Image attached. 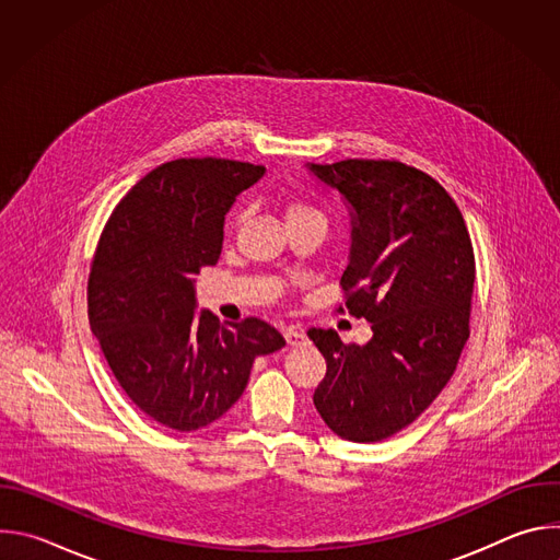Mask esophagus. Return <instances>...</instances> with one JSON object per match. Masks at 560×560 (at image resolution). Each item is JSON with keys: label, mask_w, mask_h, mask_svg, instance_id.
I'll use <instances>...</instances> for the list:
<instances>
[{"label": "esophagus", "mask_w": 560, "mask_h": 560, "mask_svg": "<svg viewBox=\"0 0 560 560\" xmlns=\"http://www.w3.org/2000/svg\"><path fill=\"white\" fill-rule=\"evenodd\" d=\"M283 337H285V341H288L290 348H299V346H305V343H307L305 332H303L301 328H294V326L285 328V330H283Z\"/></svg>", "instance_id": "1"}]
</instances>
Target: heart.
Listing matches in <instances>:
<instances>
[{
    "label": "heart",
    "mask_w": 560,
    "mask_h": 560,
    "mask_svg": "<svg viewBox=\"0 0 560 560\" xmlns=\"http://www.w3.org/2000/svg\"><path fill=\"white\" fill-rule=\"evenodd\" d=\"M296 212H312V210H307V208H305V206H292V208H290V212H288V214H296Z\"/></svg>",
    "instance_id": "1"
}]
</instances>
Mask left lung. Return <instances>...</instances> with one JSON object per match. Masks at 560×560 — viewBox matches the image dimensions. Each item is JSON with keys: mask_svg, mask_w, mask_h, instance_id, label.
<instances>
[{"mask_svg": "<svg viewBox=\"0 0 560 560\" xmlns=\"http://www.w3.org/2000/svg\"><path fill=\"white\" fill-rule=\"evenodd\" d=\"M350 210L346 307L372 324L365 346L307 337L328 363L314 389L326 425L354 443L408 428L445 387L469 337L474 250L463 214L430 175L401 162L307 164Z\"/></svg>", "mask_w": 560, "mask_h": 560, "instance_id": "obj_1", "label": "left lung"}]
</instances>
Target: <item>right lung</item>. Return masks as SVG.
<instances>
[{
	"mask_svg": "<svg viewBox=\"0 0 560 560\" xmlns=\"http://www.w3.org/2000/svg\"><path fill=\"white\" fill-rule=\"evenodd\" d=\"M264 173L232 159H175L128 190L100 238L91 330L130 401L171 430L223 417L255 359L285 346L261 318L219 324L197 312L195 277L219 261L225 212Z\"/></svg>",
	"mask_w": 560,
	"mask_h": 560,
	"instance_id": "add662e5",
	"label": "right lung"
}]
</instances>
